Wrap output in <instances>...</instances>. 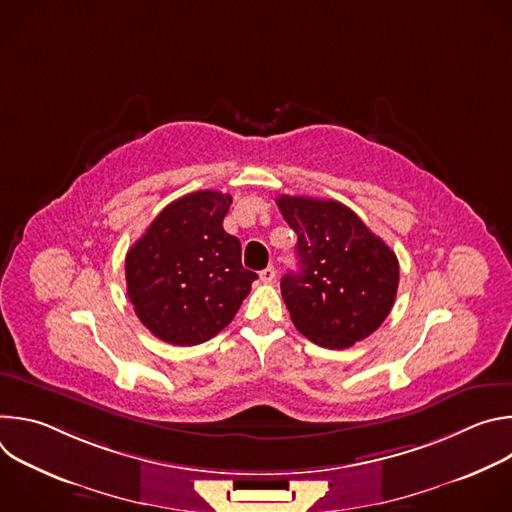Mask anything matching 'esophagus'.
I'll return each mask as SVG.
<instances>
[{"label": "esophagus", "instance_id": "34e87169", "mask_svg": "<svg viewBox=\"0 0 512 512\" xmlns=\"http://www.w3.org/2000/svg\"><path fill=\"white\" fill-rule=\"evenodd\" d=\"M261 281L263 283H273L275 281V267H265L261 273H259Z\"/></svg>", "mask_w": 512, "mask_h": 512}]
</instances>
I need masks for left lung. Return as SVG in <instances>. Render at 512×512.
I'll use <instances>...</instances> for the list:
<instances>
[{"label":"left lung","instance_id":"obj_1","mask_svg":"<svg viewBox=\"0 0 512 512\" xmlns=\"http://www.w3.org/2000/svg\"><path fill=\"white\" fill-rule=\"evenodd\" d=\"M277 206L298 235L300 269L281 279L291 322L332 350L371 336L395 304L397 255L336 200L283 194Z\"/></svg>","mask_w":512,"mask_h":512}]
</instances>
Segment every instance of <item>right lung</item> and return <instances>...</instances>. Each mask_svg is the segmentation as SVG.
I'll return each mask as SVG.
<instances>
[{
	"mask_svg": "<svg viewBox=\"0 0 512 512\" xmlns=\"http://www.w3.org/2000/svg\"><path fill=\"white\" fill-rule=\"evenodd\" d=\"M233 198L200 190L170 202L125 257L127 296L141 324L174 346L210 340L231 324L257 273L223 229Z\"/></svg>",
	"mask_w": 512,
	"mask_h": 512,
	"instance_id": "obj_1",
	"label": "right lung"
}]
</instances>
